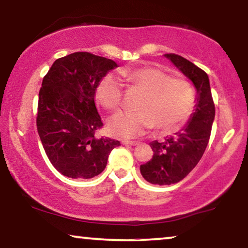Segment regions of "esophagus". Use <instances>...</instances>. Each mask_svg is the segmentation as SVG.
<instances>
[{
	"label": "esophagus",
	"mask_w": 248,
	"mask_h": 248,
	"mask_svg": "<svg viewBox=\"0 0 248 248\" xmlns=\"http://www.w3.org/2000/svg\"><path fill=\"white\" fill-rule=\"evenodd\" d=\"M123 145H125V146H136V145H138V141H131V140H123Z\"/></svg>",
	"instance_id": "esophagus-1"
}]
</instances>
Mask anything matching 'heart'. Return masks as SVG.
<instances>
[{"label":"heart","instance_id":"heart-1","mask_svg":"<svg viewBox=\"0 0 248 248\" xmlns=\"http://www.w3.org/2000/svg\"><path fill=\"white\" fill-rule=\"evenodd\" d=\"M125 82L146 93L140 112H118L108 124L110 134L123 139H134L155 127L174 131L189 120L195 106V90L189 81L173 78L153 67L124 68L119 72ZM96 100L108 110H117L123 101V84L108 74L96 88Z\"/></svg>","mask_w":248,"mask_h":248}]
</instances>
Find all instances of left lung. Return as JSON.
<instances>
[{
    "label": "left lung",
    "mask_w": 248,
    "mask_h": 248,
    "mask_svg": "<svg viewBox=\"0 0 248 248\" xmlns=\"http://www.w3.org/2000/svg\"><path fill=\"white\" fill-rule=\"evenodd\" d=\"M164 56L193 83L197 91L195 109L187 124L165 141H152L153 158L140 165V173L147 182L170 186L183 180L203 155L215 120V104L207 73L182 56Z\"/></svg>",
    "instance_id": "1"
}]
</instances>
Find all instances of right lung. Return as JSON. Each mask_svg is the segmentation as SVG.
<instances>
[{
    "label": "right lung",
    "instance_id": "add662e5",
    "mask_svg": "<svg viewBox=\"0 0 248 248\" xmlns=\"http://www.w3.org/2000/svg\"><path fill=\"white\" fill-rule=\"evenodd\" d=\"M112 59L78 51L58 58L39 91L37 129L47 157L59 173L72 179H91L106 169L119 140L96 137L102 128L94 97Z\"/></svg>",
    "mask_w": 248,
    "mask_h": 248
}]
</instances>
